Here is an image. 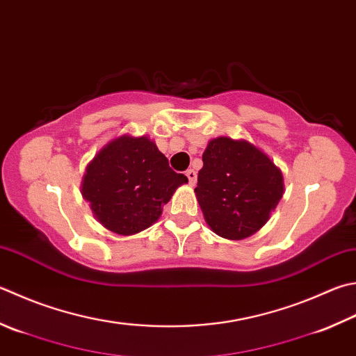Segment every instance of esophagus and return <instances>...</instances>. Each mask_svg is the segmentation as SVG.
<instances>
[{
    "instance_id": "1",
    "label": "esophagus",
    "mask_w": 356,
    "mask_h": 356,
    "mask_svg": "<svg viewBox=\"0 0 356 356\" xmlns=\"http://www.w3.org/2000/svg\"><path fill=\"white\" fill-rule=\"evenodd\" d=\"M186 177H187V179H189V184L191 186H193L197 183V172L193 170V169H189L186 172Z\"/></svg>"
}]
</instances>
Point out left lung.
<instances>
[{
  "instance_id": "obj_1",
  "label": "left lung",
  "mask_w": 356,
  "mask_h": 356,
  "mask_svg": "<svg viewBox=\"0 0 356 356\" xmlns=\"http://www.w3.org/2000/svg\"><path fill=\"white\" fill-rule=\"evenodd\" d=\"M195 195L217 236L241 240L270 220L284 195V177L256 145L220 136L203 153Z\"/></svg>"
}]
</instances>
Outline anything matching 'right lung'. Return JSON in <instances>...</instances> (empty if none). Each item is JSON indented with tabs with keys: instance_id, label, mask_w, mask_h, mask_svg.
<instances>
[{
	"instance_id": "1",
	"label": "right lung",
	"mask_w": 356,
	"mask_h": 356,
	"mask_svg": "<svg viewBox=\"0 0 356 356\" xmlns=\"http://www.w3.org/2000/svg\"><path fill=\"white\" fill-rule=\"evenodd\" d=\"M187 183L147 136H119L86 167L82 195L96 220L119 236H133L152 226L173 192Z\"/></svg>"
}]
</instances>
